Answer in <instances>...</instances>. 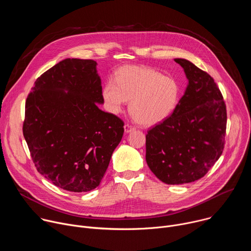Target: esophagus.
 Returning a JSON list of instances; mask_svg holds the SVG:
<instances>
[{
    "mask_svg": "<svg viewBox=\"0 0 251 251\" xmlns=\"http://www.w3.org/2000/svg\"><path fill=\"white\" fill-rule=\"evenodd\" d=\"M134 130H135V128L132 127L131 125H129V124H126V125L124 126V131H125V133H130V132H132V131H134Z\"/></svg>",
    "mask_w": 251,
    "mask_h": 251,
    "instance_id": "1",
    "label": "esophagus"
}]
</instances>
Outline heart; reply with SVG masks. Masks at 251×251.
Here are the masks:
<instances>
[{
    "mask_svg": "<svg viewBox=\"0 0 251 251\" xmlns=\"http://www.w3.org/2000/svg\"><path fill=\"white\" fill-rule=\"evenodd\" d=\"M180 93V86L173 77L137 65L119 68L115 80H107L102 88L107 110L118 114L130 100V114L143 126H154L167 119L175 111Z\"/></svg>",
    "mask_w": 251,
    "mask_h": 251,
    "instance_id": "1",
    "label": "heart"
}]
</instances>
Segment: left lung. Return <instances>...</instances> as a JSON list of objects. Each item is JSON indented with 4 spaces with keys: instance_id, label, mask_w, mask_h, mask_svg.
Wrapping results in <instances>:
<instances>
[{
    "instance_id": "1",
    "label": "left lung",
    "mask_w": 251,
    "mask_h": 251,
    "mask_svg": "<svg viewBox=\"0 0 251 251\" xmlns=\"http://www.w3.org/2000/svg\"><path fill=\"white\" fill-rule=\"evenodd\" d=\"M189 81L173 114L146 135V162L165 184L202 177L223 154L226 129L224 97L213 78L185 58H175Z\"/></svg>"
}]
</instances>
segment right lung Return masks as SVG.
<instances>
[{"mask_svg":"<svg viewBox=\"0 0 251 251\" xmlns=\"http://www.w3.org/2000/svg\"><path fill=\"white\" fill-rule=\"evenodd\" d=\"M96 66L65 58L35 80L25 101L23 132L34 166L69 192L99 186L124 133L123 121L97 105L104 101Z\"/></svg>","mask_w":251,"mask_h":251,"instance_id":"add662e5","label":"right lung"}]
</instances>
